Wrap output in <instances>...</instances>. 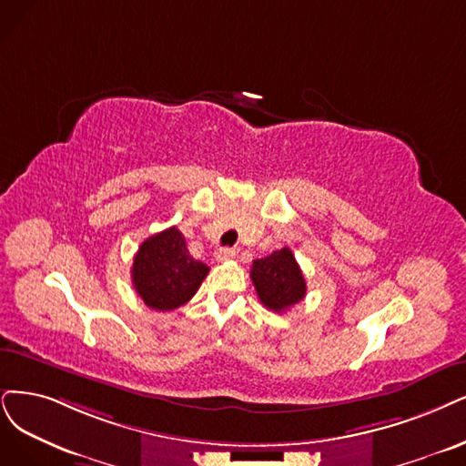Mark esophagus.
<instances>
[{
    "mask_svg": "<svg viewBox=\"0 0 466 466\" xmlns=\"http://www.w3.org/2000/svg\"><path fill=\"white\" fill-rule=\"evenodd\" d=\"M238 255V249L236 248H222V249H217V253H215V257H217V261H230V259H234V257Z\"/></svg>",
    "mask_w": 466,
    "mask_h": 466,
    "instance_id": "esophagus-1",
    "label": "esophagus"
}]
</instances>
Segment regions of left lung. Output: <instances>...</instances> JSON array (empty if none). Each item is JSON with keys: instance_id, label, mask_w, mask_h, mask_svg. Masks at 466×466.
<instances>
[{"instance_id": "obj_1", "label": "left lung", "mask_w": 466, "mask_h": 466, "mask_svg": "<svg viewBox=\"0 0 466 466\" xmlns=\"http://www.w3.org/2000/svg\"><path fill=\"white\" fill-rule=\"evenodd\" d=\"M251 280L261 303L274 313L288 311L307 294L303 272L289 248L272 251L263 259H255Z\"/></svg>"}]
</instances>
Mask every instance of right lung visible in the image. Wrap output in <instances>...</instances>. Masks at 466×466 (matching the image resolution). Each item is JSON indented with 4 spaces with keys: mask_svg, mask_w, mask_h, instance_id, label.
I'll use <instances>...</instances> for the list:
<instances>
[{
    "mask_svg": "<svg viewBox=\"0 0 466 466\" xmlns=\"http://www.w3.org/2000/svg\"><path fill=\"white\" fill-rule=\"evenodd\" d=\"M209 267L194 259L177 227L144 239L132 263L136 294L153 311H172L196 296Z\"/></svg>",
    "mask_w": 466,
    "mask_h": 466,
    "instance_id": "1",
    "label": "right lung"
}]
</instances>
